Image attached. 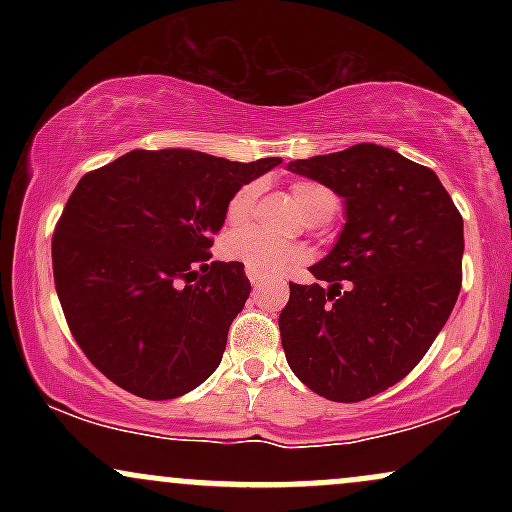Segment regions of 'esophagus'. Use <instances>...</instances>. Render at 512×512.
<instances>
[{"mask_svg":"<svg viewBox=\"0 0 512 512\" xmlns=\"http://www.w3.org/2000/svg\"><path fill=\"white\" fill-rule=\"evenodd\" d=\"M245 274H248V279H250V284H252V286H260L262 281H264V274L255 272V269H248V272H245Z\"/></svg>","mask_w":512,"mask_h":512,"instance_id":"esophagus-1","label":"esophagus"}]
</instances>
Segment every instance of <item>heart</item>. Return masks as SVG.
<instances>
[{"mask_svg":"<svg viewBox=\"0 0 512 512\" xmlns=\"http://www.w3.org/2000/svg\"><path fill=\"white\" fill-rule=\"evenodd\" d=\"M257 182H248V185L238 187L233 197L226 204V223L231 228L245 226L252 219L257 202ZM293 199L301 207V211L310 221L317 219L320 214L337 207L332 190H327L320 182L298 180L291 185ZM223 255L228 260L245 264L248 269H255L260 274H281L286 269L296 267L303 262L305 252L298 245L286 243V240H276L272 236H264L260 231H243L233 233L223 240Z\"/></svg>","mask_w":512,"mask_h":512,"instance_id":"heart-1","label":"heart"}]
</instances>
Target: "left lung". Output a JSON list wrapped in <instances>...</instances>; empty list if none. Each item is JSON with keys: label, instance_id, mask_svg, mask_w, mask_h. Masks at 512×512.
I'll use <instances>...</instances> for the list:
<instances>
[{"label": "left lung", "instance_id": "8db88e82", "mask_svg": "<svg viewBox=\"0 0 512 512\" xmlns=\"http://www.w3.org/2000/svg\"><path fill=\"white\" fill-rule=\"evenodd\" d=\"M332 187L346 226L279 315L286 361L332 402H363L407 378L462 289V214L421 163L378 144L291 161Z\"/></svg>", "mask_w": 512, "mask_h": 512}]
</instances>
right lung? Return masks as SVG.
Wrapping results in <instances>:
<instances>
[{"label": "right lung", "instance_id": "add662e5", "mask_svg": "<svg viewBox=\"0 0 512 512\" xmlns=\"http://www.w3.org/2000/svg\"><path fill=\"white\" fill-rule=\"evenodd\" d=\"M279 163L137 149L79 180L52 236V274L69 332L105 378L158 402L219 368L250 281L209 248L233 192Z\"/></svg>", "mask_w": 512, "mask_h": 512}]
</instances>
